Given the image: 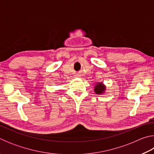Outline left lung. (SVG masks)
<instances>
[{
    "label": "left lung",
    "mask_w": 154,
    "mask_h": 154,
    "mask_svg": "<svg viewBox=\"0 0 154 154\" xmlns=\"http://www.w3.org/2000/svg\"><path fill=\"white\" fill-rule=\"evenodd\" d=\"M105 87L104 86V85H103L102 83H99L98 84H97V85H96L94 91L97 94H102L104 91H105Z\"/></svg>",
    "instance_id": "8db88e82"
}]
</instances>
